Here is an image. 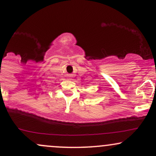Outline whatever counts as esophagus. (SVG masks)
<instances>
[{"instance_id":"1","label":"esophagus","mask_w":156,"mask_h":156,"mask_svg":"<svg viewBox=\"0 0 156 156\" xmlns=\"http://www.w3.org/2000/svg\"><path fill=\"white\" fill-rule=\"evenodd\" d=\"M69 78H70V77H69Z\"/></svg>"}]
</instances>
